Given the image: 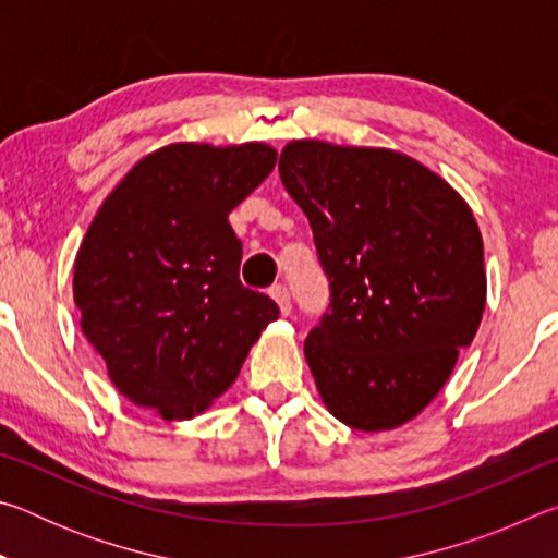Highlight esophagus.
I'll return each instance as SVG.
<instances>
[{"label":"esophagus","instance_id":"obj_1","mask_svg":"<svg viewBox=\"0 0 558 558\" xmlns=\"http://www.w3.org/2000/svg\"><path fill=\"white\" fill-rule=\"evenodd\" d=\"M270 298L278 302L280 315L288 317L290 315V292H288V288L286 286H272L270 288Z\"/></svg>","mask_w":558,"mask_h":558}]
</instances>
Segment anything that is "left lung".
I'll use <instances>...</instances> for the list:
<instances>
[{
  "instance_id": "left-lung-1",
  "label": "left lung",
  "mask_w": 558,
  "mask_h": 558,
  "mask_svg": "<svg viewBox=\"0 0 558 558\" xmlns=\"http://www.w3.org/2000/svg\"><path fill=\"white\" fill-rule=\"evenodd\" d=\"M278 169L332 290V313L305 339L317 391L349 428H399L440 393L483 319L475 216L396 149L305 137L282 147Z\"/></svg>"
}]
</instances>
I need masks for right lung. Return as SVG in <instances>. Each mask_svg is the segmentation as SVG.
I'll use <instances>...</instances> for the list:
<instances>
[{"label": "right lung", "mask_w": 558, "mask_h": 558, "mask_svg": "<svg viewBox=\"0 0 558 558\" xmlns=\"http://www.w3.org/2000/svg\"><path fill=\"white\" fill-rule=\"evenodd\" d=\"M266 143L159 147L122 177L75 253L81 329L116 389L165 421L204 413L235 381L278 305L241 286L229 223L272 167Z\"/></svg>", "instance_id": "obj_1"}]
</instances>
